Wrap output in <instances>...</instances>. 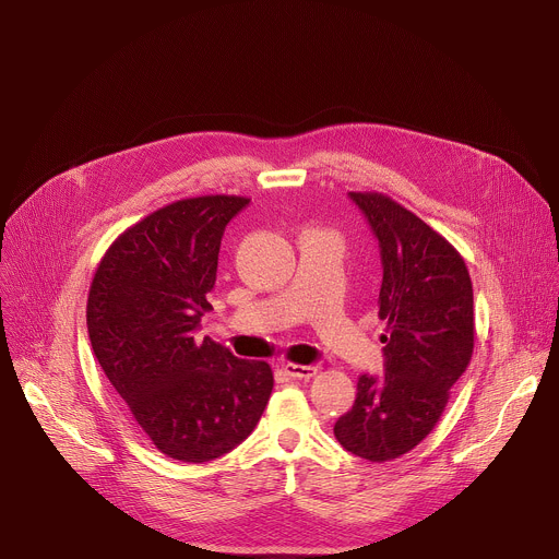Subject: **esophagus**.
Here are the masks:
<instances>
[{
	"mask_svg": "<svg viewBox=\"0 0 559 559\" xmlns=\"http://www.w3.org/2000/svg\"><path fill=\"white\" fill-rule=\"evenodd\" d=\"M283 371L294 378V380H309L316 376V367L311 365H296V362H287L283 365Z\"/></svg>",
	"mask_w": 559,
	"mask_h": 559,
	"instance_id": "esophagus-1",
	"label": "esophagus"
}]
</instances>
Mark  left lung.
<instances>
[{
	"instance_id": "1",
	"label": "left lung",
	"mask_w": 559,
	"mask_h": 559,
	"mask_svg": "<svg viewBox=\"0 0 559 559\" xmlns=\"http://www.w3.org/2000/svg\"><path fill=\"white\" fill-rule=\"evenodd\" d=\"M378 238L386 321L384 373L360 376L354 407L334 425L358 457L386 462L420 444L473 354V287L460 252L414 212L380 192H349Z\"/></svg>"
}]
</instances>
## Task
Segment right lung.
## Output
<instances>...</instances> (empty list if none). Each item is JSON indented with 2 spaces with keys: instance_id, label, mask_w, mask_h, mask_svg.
Masks as SVG:
<instances>
[{
  "instance_id": "obj_1",
  "label": "right lung",
  "mask_w": 559,
  "mask_h": 559,
  "mask_svg": "<svg viewBox=\"0 0 559 559\" xmlns=\"http://www.w3.org/2000/svg\"><path fill=\"white\" fill-rule=\"evenodd\" d=\"M248 203L207 194L147 214L108 248L91 285L88 336L106 378L152 444L181 462L241 444L274 386L265 360L197 336L225 225Z\"/></svg>"
}]
</instances>
